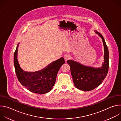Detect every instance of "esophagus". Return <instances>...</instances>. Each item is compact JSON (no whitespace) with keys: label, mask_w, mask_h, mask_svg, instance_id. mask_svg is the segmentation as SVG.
Masks as SVG:
<instances>
[{"label":"esophagus","mask_w":121,"mask_h":121,"mask_svg":"<svg viewBox=\"0 0 121 121\" xmlns=\"http://www.w3.org/2000/svg\"><path fill=\"white\" fill-rule=\"evenodd\" d=\"M64 59H65V61L66 62L68 60L70 59L71 58V56L69 54H65V55H64Z\"/></svg>","instance_id":"34e87169"}]
</instances>
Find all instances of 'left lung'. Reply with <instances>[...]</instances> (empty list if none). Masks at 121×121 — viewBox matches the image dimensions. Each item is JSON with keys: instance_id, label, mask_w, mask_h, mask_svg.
Instances as JSON below:
<instances>
[{"instance_id": "left-lung-1", "label": "left lung", "mask_w": 121, "mask_h": 121, "mask_svg": "<svg viewBox=\"0 0 121 121\" xmlns=\"http://www.w3.org/2000/svg\"><path fill=\"white\" fill-rule=\"evenodd\" d=\"M95 32L102 39L104 46V60L100 67H94L83 65L72 60H67L70 67L71 75L75 87L81 91H91L100 85L106 77L109 66V51L105 40L97 30Z\"/></svg>"}]
</instances>
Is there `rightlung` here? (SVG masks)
<instances>
[{"label": "right lung", "instance_id": "obj_1", "mask_svg": "<svg viewBox=\"0 0 121 121\" xmlns=\"http://www.w3.org/2000/svg\"><path fill=\"white\" fill-rule=\"evenodd\" d=\"M19 43L14 55L16 74L20 82L30 91L40 94L49 92L54 86L57 73L65 61L62 57L52 62L43 69L35 72L24 71L20 65L17 56Z\"/></svg>", "mask_w": 121, "mask_h": 121}]
</instances>
